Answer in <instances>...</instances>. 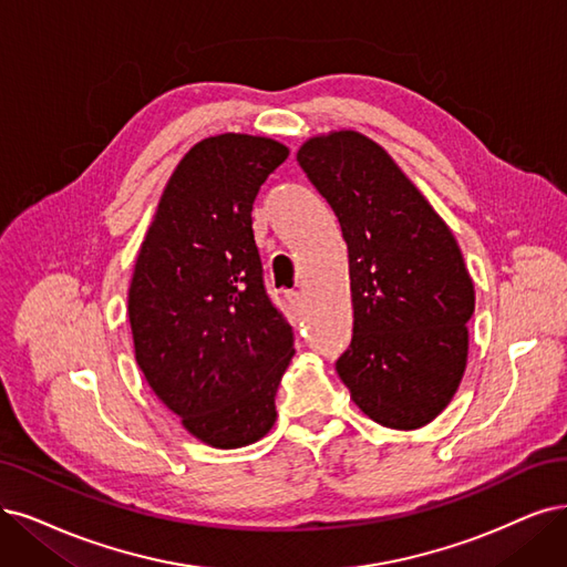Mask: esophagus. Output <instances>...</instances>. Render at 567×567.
Wrapping results in <instances>:
<instances>
[{
    "label": "esophagus",
    "mask_w": 567,
    "mask_h": 567,
    "mask_svg": "<svg viewBox=\"0 0 567 567\" xmlns=\"http://www.w3.org/2000/svg\"><path fill=\"white\" fill-rule=\"evenodd\" d=\"M285 299H287V303L291 308H299L301 301H303V295H301V291H297V289H289V291H285Z\"/></svg>",
    "instance_id": "obj_1"
}]
</instances>
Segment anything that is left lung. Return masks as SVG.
<instances>
[{"mask_svg": "<svg viewBox=\"0 0 567 567\" xmlns=\"http://www.w3.org/2000/svg\"><path fill=\"white\" fill-rule=\"evenodd\" d=\"M297 161L339 217L350 264L352 341L337 362L371 421L417 430L467 367L474 282L453 230L379 142L358 131L306 140Z\"/></svg>", "mask_w": 567, "mask_h": 567, "instance_id": "8db88e82", "label": "left lung"}]
</instances>
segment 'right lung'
Masks as SVG:
<instances>
[{"label":"right lung","instance_id":"right-lung-1","mask_svg":"<svg viewBox=\"0 0 567 567\" xmlns=\"http://www.w3.org/2000/svg\"><path fill=\"white\" fill-rule=\"evenodd\" d=\"M287 156L282 142L259 135L200 140L167 179L137 251L128 289L137 367L213 449L255 444L276 425L295 354L251 230L259 186Z\"/></svg>","mask_w":567,"mask_h":567}]
</instances>
